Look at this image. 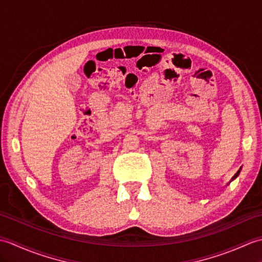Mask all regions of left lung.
<instances>
[{"label":"left lung","mask_w":262,"mask_h":262,"mask_svg":"<svg viewBox=\"0 0 262 262\" xmlns=\"http://www.w3.org/2000/svg\"><path fill=\"white\" fill-rule=\"evenodd\" d=\"M241 169H242V168H240V169H238V171L236 172V173H235L234 176H233V178H232V179H231V181H233V180H234V179H236V178H237V176H238V174H240V172H241ZM231 181H230V182H231ZM230 182H229V183H230ZM229 183H227V185H229Z\"/></svg>","instance_id":"obj_1"}]
</instances>
